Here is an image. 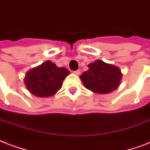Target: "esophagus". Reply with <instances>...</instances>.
I'll list each match as a JSON object with an SVG mask.
<instances>
[{"instance_id":"obj_1","label":"esophagus","mask_w":150,"mask_h":150,"mask_svg":"<svg viewBox=\"0 0 150 150\" xmlns=\"http://www.w3.org/2000/svg\"><path fill=\"white\" fill-rule=\"evenodd\" d=\"M74 74H76V75H80V74H81V71L77 69V70H76V71H74Z\"/></svg>"}]
</instances>
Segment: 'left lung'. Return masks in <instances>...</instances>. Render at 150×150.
I'll use <instances>...</instances> for the list:
<instances>
[{"label":"left lung","instance_id":"left-lung-1","mask_svg":"<svg viewBox=\"0 0 150 150\" xmlns=\"http://www.w3.org/2000/svg\"><path fill=\"white\" fill-rule=\"evenodd\" d=\"M122 76L119 67L98 59L88 65V70L83 72L80 77L87 89L104 95L119 87Z\"/></svg>","mask_w":150,"mask_h":150}]
</instances>
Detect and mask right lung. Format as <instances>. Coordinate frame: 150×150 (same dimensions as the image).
<instances>
[{
	"label": "right lung",
	"mask_w": 150,
	"mask_h": 150,
	"mask_svg": "<svg viewBox=\"0 0 150 150\" xmlns=\"http://www.w3.org/2000/svg\"><path fill=\"white\" fill-rule=\"evenodd\" d=\"M70 72L65 67H58L49 60L30 69L25 74L24 83L33 96L47 98L54 96L62 88L64 81Z\"/></svg>",
	"instance_id": "right-lung-1"
}]
</instances>
